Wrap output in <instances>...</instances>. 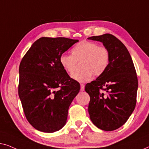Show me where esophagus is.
I'll return each instance as SVG.
<instances>
[{"mask_svg": "<svg viewBox=\"0 0 149 149\" xmlns=\"http://www.w3.org/2000/svg\"><path fill=\"white\" fill-rule=\"evenodd\" d=\"M80 91H84V84H80Z\"/></svg>", "mask_w": 149, "mask_h": 149, "instance_id": "esophagus-1", "label": "esophagus"}]
</instances>
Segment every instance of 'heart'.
Segmentation results:
<instances>
[{
    "label": "heart",
    "mask_w": 149,
    "mask_h": 149,
    "mask_svg": "<svg viewBox=\"0 0 149 149\" xmlns=\"http://www.w3.org/2000/svg\"><path fill=\"white\" fill-rule=\"evenodd\" d=\"M71 53L72 55L62 54L59 61L64 70L72 74L76 70L77 62L81 61V70L72 76L79 82L90 81L93 78V74L95 76L102 75L109 65V50L93 42L81 41L72 48Z\"/></svg>",
    "instance_id": "obj_1"
}]
</instances>
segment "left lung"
Returning a JSON list of instances; mask_svg holds the SVG:
<instances>
[{
  "label": "left lung",
  "mask_w": 149,
  "mask_h": 149,
  "mask_svg": "<svg viewBox=\"0 0 149 149\" xmlns=\"http://www.w3.org/2000/svg\"><path fill=\"white\" fill-rule=\"evenodd\" d=\"M88 39L101 42L110 52L109 65L105 72L85 86L91 98L90 117L99 129L113 131L122 126L134 110L136 72L127 48L113 35L105 33Z\"/></svg>",
  "instance_id": "1"
}]
</instances>
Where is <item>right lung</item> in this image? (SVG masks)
Returning <instances> with one entry per match:
<instances>
[{"mask_svg":"<svg viewBox=\"0 0 149 149\" xmlns=\"http://www.w3.org/2000/svg\"><path fill=\"white\" fill-rule=\"evenodd\" d=\"M78 41L40 38L20 63L19 96L27 120L37 130L52 133L65 125L69 107L80 85L62 68L59 58Z\"/></svg>","mask_w":149,"mask_h":149,"instance_id":"obj_1","label":"right lung"}]
</instances>
